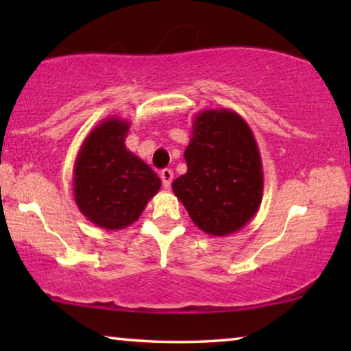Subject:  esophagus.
I'll use <instances>...</instances> for the list:
<instances>
[{
	"label": "esophagus",
	"mask_w": 351,
	"mask_h": 351,
	"mask_svg": "<svg viewBox=\"0 0 351 351\" xmlns=\"http://www.w3.org/2000/svg\"><path fill=\"white\" fill-rule=\"evenodd\" d=\"M172 179H174V172H172L171 169L161 171V180H162V186H165V189H169L172 184Z\"/></svg>",
	"instance_id": "34e87169"
}]
</instances>
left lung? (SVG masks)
Here are the masks:
<instances>
[{
	"mask_svg": "<svg viewBox=\"0 0 351 351\" xmlns=\"http://www.w3.org/2000/svg\"><path fill=\"white\" fill-rule=\"evenodd\" d=\"M186 172L172 182L193 223L213 237L241 230L262 203L263 171L256 137L237 112L203 110L185 148Z\"/></svg>",
	"mask_w": 351,
	"mask_h": 351,
	"instance_id": "1",
	"label": "left lung"
}]
</instances>
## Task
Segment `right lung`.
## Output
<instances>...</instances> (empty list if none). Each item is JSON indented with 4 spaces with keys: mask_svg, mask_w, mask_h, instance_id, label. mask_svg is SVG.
Returning <instances> with one entry per match:
<instances>
[{
    "mask_svg": "<svg viewBox=\"0 0 351 351\" xmlns=\"http://www.w3.org/2000/svg\"><path fill=\"white\" fill-rule=\"evenodd\" d=\"M131 123L105 118L76 155L73 195L81 214L97 227L121 230L141 217L161 189L152 167L124 145Z\"/></svg>",
    "mask_w": 351,
    "mask_h": 351,
    "instance_id": "add662e5",
    "label": "right lung"
}]
</instances>
